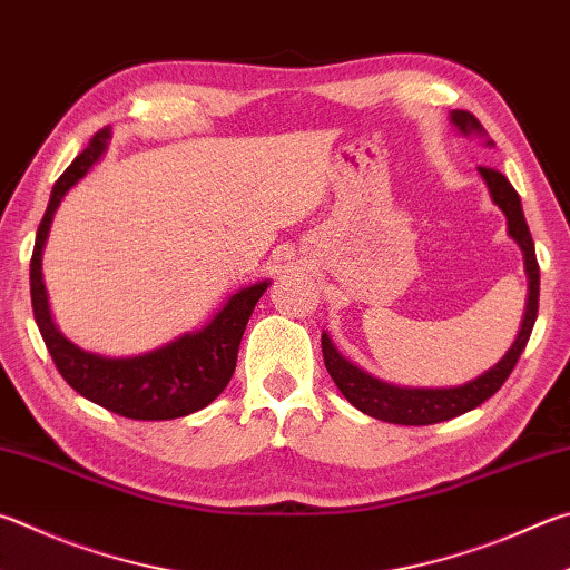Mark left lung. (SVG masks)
<instances>
[{"label":"left lung","instance_id":"1","mask_svg":"<svg viewBox=\"0 0 570 570\" xmlns=\"http://www.w3.org/2000/svg\"><path fill=\"white\" fill-rule=\"evenodd\" d=\"M453 127H456L463 137H481L485 147H493V141L485 137V129L481 121L473 117L471 111L453 109L449 114ZM481 179L489 186V194L493 204L505 214V224H509V236L519 244L523 252V268L525 278H529V296H525V308L521 318V328L515 334L511 348L505 351L501 361L483 371L481 376L465 381L461 386H396L389 381H381L371 376L368 371L356 366L348 361L341 351L334 346L331 336L321 334V351H324L326 371L334 379L338 391L344 393L351 406L364 411L366 416H374L379 421L401 423V426H429V423H441L449 419H456L461 413L481 406L485 399H491L499 391L505 379L511 376L515 361L523 354L525 344H529L531 331L538 316V288H541V276H538V262H535V246L531 239L529 224H525L521 196L515 194L511 181L503 177L501 171L479 167Z\"/></svg>","mask_w":570,"mask_h":570}]
</instances>
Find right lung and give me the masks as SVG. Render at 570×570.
Masks as SVG:
<instances>
[{"label": "right lung", "mask_w": 570, "mask_h": 570, "mask_svg": "<svg viewBox=\"0 0 570 570\" xmlns=\"http://www.w3.org/2000/svg\"><path fill=\"white\" fill-rule=\"evenodd\" d=\"M109 141L111 129H101L51 189L37 232L32 264H29L35 318L61 379L81 396L127 419H181L209 406L232 381L244 328L249 324L256 302L272 282L264 278V282L239 288L202 328L186 331L169 344L137 356H101L71 344L51 318L41 256H45L51 222L61 199L105 159Z\"/></svg>", "instance_id": "add662e5"}]
</instances>
